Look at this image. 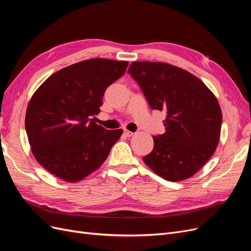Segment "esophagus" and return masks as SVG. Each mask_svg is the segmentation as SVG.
<instances>
[{
  "label": "esophagus",
  "instance_id": "1",
  "mask_svg": "<svg viewBox=\"0 0 251 251\" xmlns=\"http://www.w3.org/2000/svg\"><path fill=\"white\" fill-rule=\"evenodd\" d=\"M124 134H125L127 137H130V136L133 135V132L129 131V130H127V129H125V130H124Z\"/></svg>",
  "mask_w": 251,
  "mask_h": 251
}]
</instances>
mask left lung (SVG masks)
<instances>
[{
    "instance_id": "obj_1",
    "label": "left lung",
    "mask_w": 251,
    "mask_h": 251,
    "mask_svg": "<svg viewBox=\"0 0 251 251\" xmlns=\"http://www.w3.org/2000/svg\"><path fill=\"white\" fill-rule=\"evenodd\" d=\"M128 73L149 106L166 112V132L153 136L154 147L143 160L168 181L193 176L219 143L222 112L214 94L188 71L164 62L134 61Z\"/></svg>"
}]
</instances>
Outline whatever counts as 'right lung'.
Returning <instances> with one entry per match:
<instances>
[{
    "label": "right lung",
    "mask_w": 251,
    "mask_h": 251,
    "mask_svg": "<svg viewBox=\"0 0 251 251\" xmlns=\"http://www.w3.org/2000/svg\"><path fill=\"white\" fill-rule=\"evenodd\" d=\"M127 61L94 58L54 73L28 104L25 127L32 153L58 178L76 182L107 158L122 129L95 123L106 88L124 75Z\"/></svg>",
    "instance_id": "right-lung-1"
}]
</instances>
